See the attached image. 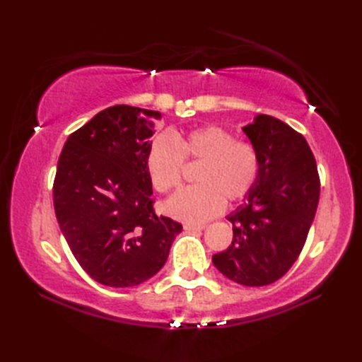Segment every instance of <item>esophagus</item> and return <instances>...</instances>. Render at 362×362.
Returning a JSON list of instances; mask_svg holds the SVG:
<instances>
[{
  "instance_id": "obj_1",
  "label": "esophagus",
  "mask_w": 362,
  "mask_h": 362,
  "mask_svg": "<svg viewBox=\"0 0 362 362\" xmlns=\"http://www.w3.org/2000/svg\"><path fill=\"white\" fill-rule=\"evenodd\" d=\"M183 228L187 230V232H201V230L205 228V224H185L183 226Z\"/></svg>"
}]
</instances>
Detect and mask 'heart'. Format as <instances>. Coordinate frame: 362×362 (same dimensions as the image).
Listing matches in <instances>:
<instances>
[{
    "label": "heart",
    "instance_id": "1",
    "mask_svg": "<svg viewBox=\"0 0 362 362\" xmlns=\"http://www.w3.org/2000/svg\"><path fill=\"white\" fill-rule=\"evenodd\" d=\"M185 160L202 163L196 174L199 183L177 191L165 209L173 218L189 224L218 216L226 201H244L255 188L261 171L255 146L236 140L226 129L206 126L182 136L161 134L152 141L146 169L153 188L168 193L179 187Z\"/></svg>",
    "mask_w": 362,
    "mask_h": 362
}]
</instances>
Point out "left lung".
I'll return each instance as SVG.
<instances>
[{
  "instance_id": "8db88e82",
  "label": "left lung",
  "mask_w": 362,
  "mask_h": 362,
  "mask_svg": "<svg viewBox=\"0 0 362 362\" xmlns=\"http://www.w3.org/2000/svg\"><path fill=\"white\" fill-rule=\"evenodd\" d=\"M259 153L261 171L245 202L228 214L233 240L213 255L218 271L244 286H266L286 274L316 216L320 179L302 134L269 115L243 127Z\"/></svg>"
}]
</instances>
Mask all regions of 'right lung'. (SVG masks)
Segmentation results:
<instances>
[{
  "instance_id": "1",
  "label": "right lung",
  "mask_w": 362,
  "mask_h": 362,
  "mask_svg": "<svg viewBox=\"0 0 362 362\" xmlns=\"http://www.w3.org/2000/svg\"><path fill=\"white\" fill-rule=\"evenodd\" d=\"M156 110L113 105L76 130L57 161L52 197L59 227L91 279L141 284L165 266L182 224L157 216L146 169Z\"/></svg>"
}]
</instances>
